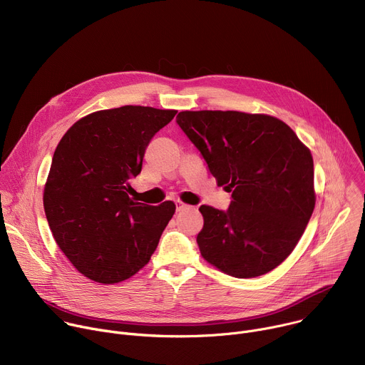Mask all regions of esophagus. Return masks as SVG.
<instances>
[{
  "label": "esophagus",
  "instance_id": "obj_1",
  "mask_svg": "<svg viewBox=\"0 0 365 365\" xmlns=\"http://www.w3.org/2000/svg\"><path fill=\"white\" fill-rule=\"evenodd\" d=\"M187 207V205L186 203H183L182 200H176V211L179 212V211H183V210H186Z\"/></svg>",
  "mask_w": 365,
  "mask_h": 365
}]
</instances>
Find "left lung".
Returning a JSON list of instances; mask_svg holds the SVG:
<instances>
[{
  "instance_id": "8db88e82",
  "label": "left lung",
  "mask_w": 365,
  "mask_h": 365,
  "mask_svg": "<svg viewBox=\"0 0 365 365\" xmlns=\"http://www.w3.org/2000/svg\"><path fill=\"white\" fill-rule=\"evenodd\" d=\"M176 123L218 185L232 192L227 211L202 205V257L250 279L282 264L314 212V159L294 131L272 115L182 111Z\"/></svg>"
}]
</instances>
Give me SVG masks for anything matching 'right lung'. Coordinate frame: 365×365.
<instances>
[{"label": "right lung", "instance_id": "1", "mask_svg": "<svg viewBox=\"0 0 365 365\" xmlns=\"http://www.w3.org/2000/svg\"><path fill=\"white\" fill-rule=\"evenodd\" d=\"M178 111L125 106L92 113L59 141L43 205L59 248L85 277L114 284L141 270L158 248L176 205L133 200L128 180L144 151Z\"/></svg>", "mask_w": 365, "mask_h": 365}]
</instances>
